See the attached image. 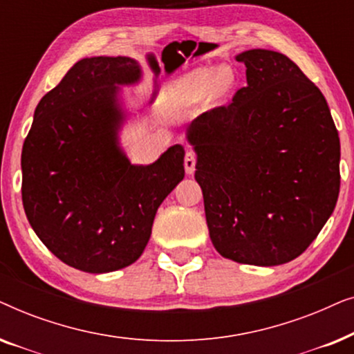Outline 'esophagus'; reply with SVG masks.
<instances>
[{
  "mask_svg": "<svg viewBox=\"0 0 354 354\" xmlns=\"http://www.w3.org/2000/svg\"><path fill=\"white\" fill-rule=\"evenodd\" d=\"M183 164H185V172L188 174V176H192V174L195 172V166H196V156H195V153H193V151H187V154H185V161H183Z\"/></svg>",
  "mask_w": 354,
  "mask_h": 354,
  "instance_id": "34e87169",
  "label": "esophagus"
}]
</instances>
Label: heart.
I'll return each mask as SVG.
<instances>
[{
	"label": "heart",
	"instance_id": "b5f03b06",
	"mask_svg": "<svg viewBox=\"0 0 354 354\" xmlns=\"http://www.w3.org/2000/svg\"><path fill=\"white\" fill-rule=\"evenodd\" d=\"M235 71L229 64L196 67L164 90L161 109L171 115L196 113L207 103L224 98L234 88Z\"/></svg>",
	"mask_w": 354,
	"mask_h": 354
}]
</instances>
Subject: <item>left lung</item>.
<instances>
[{"label":"left lung","mask_w":354,"mask_h":354,"mask_svg":"<svg viewBox=\"0 0 354 354\" xmlns=\"http://www.w3.org/2000/svg\"><path fill=\"white\" fill-rule=\"evenodd\" d=\"M246 86L187 129L196 153L207 229L240 264L298 258L326 225L340 192V138L321 90L282 53L248 50Z\"/></svg>","instance_id":"obj_1"}]
</instances>
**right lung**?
I'll list each match as a JSON object with an SVG mask.
<instances>
[{"label":"right lung","instance_id":"right-lung-1","mask_svg":"<svg viewBox=\"0 0 354 354\" xmlns=\"http://www.w3.org/2000/svg\"><path fill=\"white\" fill-rule=\"evenodd\" d=\"M143 80L129 56L84 57L38 103L22 148V203L43 245L71 268L106 274L147 248L158 207L183 180L182 145L132 164L122 88Z\"/></svg>","mask_w":354,"mask_h":354}]
</instances>
